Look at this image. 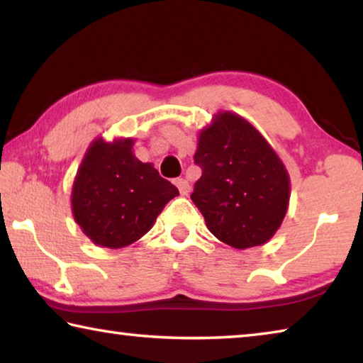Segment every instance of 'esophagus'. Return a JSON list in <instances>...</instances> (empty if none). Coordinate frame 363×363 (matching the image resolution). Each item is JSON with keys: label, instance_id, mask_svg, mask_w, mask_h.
I'll list each match as a JSON object with an SVG mask.
<instances>
[{"label": "esophagus", "instance_id": "34e87169", "mask_svg": "<svg viewBox=\"0 0 363 363\" xmlns=\"http://www.w3.org/2000/svg\"><path fill=\"white\" fill-rule=\"evenodd\" d=\"M174 184H176V187L179 189L181 195H187L190 192V184L187 179H176Z\"/></svg>", "mask_w": 363, "mask_h": 363}]
</instances>
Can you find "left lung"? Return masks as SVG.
<instances>
[{"mask_svg":"<svg viewBox=\"0 0 363 363\" xmlns=\"http://www.w3.org/2000/svg\"><path fill=\"white\" fill-rule=\"evenodd\" d=\"M194 162L201 168L190 199L206 227L237 250L269 242L290 201V176L262 134L240 115L219 112L201 130Z\"/></svg>","mask_w":363,"mask_h":363,"instance_id":"8db88e82","label":"left lung"}]
</instances>
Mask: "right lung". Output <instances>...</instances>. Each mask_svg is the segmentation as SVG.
I'll return each mask as SVG.
<instances>
[{
  "instance_id": "1",
  "label": "right lung",
  "mask_w": 363,
  "mask_h": 363,
  "mask_svg": "<svg viewBox=\"0 0 363 363\" xmlns=\"http://www.w3.org/2000/svg\"><path fill=\"white\" fill-rule=\"evenodd\" d=\"M133 139H96L72 189L77 224L99 247L123 248L152 229L164 205L179 195L152 163L134 157Z\"/></svg>"
}]
</instances>
